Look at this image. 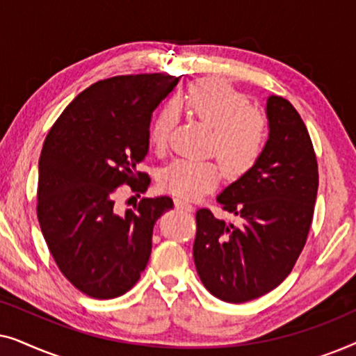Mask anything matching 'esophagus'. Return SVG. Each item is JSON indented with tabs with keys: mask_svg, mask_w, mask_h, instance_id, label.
I'll return each mask as SVG.
<instances>
[{
	"mask_svg": "<svg viewBox=\"0 0 356 356\" xmlns=\"http://www.w3.org/2000/svg\"><path fill=\"white\" fill-rule=\"evenodd\" d=\"M175 206H177V209H179V211H186V212L193 211L191 204H189L188 201H184V199H175Z\"/></svg>",
	"mask_w": 356,
	"mask_h": 356,
	"instance_id": "1",
	"label": "esophagus"
}]
</instances>
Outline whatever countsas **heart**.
I'll use <instances>...</instances> for the list:
<instances>
[{
  "mask_svg": "<svg viewBox=\"0 0 356 356\" xmlns=\"http://www.w3.org/2000/svg\"><path fill=\"white\" fill-rule=\"evenodd\" d=\"M189 113L212 128L209 150L217 154L228 173L241 175L261 157L267 138V124L259 111L252 110L250 100L225 82L199 81L183 97ZM175 123L172 105L163 106L150 126V143L157 149L168 144ZM222 178V165L217 160L177 159L160 172V186L183 199L207 193Z\"/></svg>",
  "mask_w": 356,
  "mask_h": 356,
  "instance_id": "obj_1",
  "label": "heart"
}]
</instances>
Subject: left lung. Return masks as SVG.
<instances>
[{"label":"left lung","instance_id":"8db88e82","mask_svg":"<svg viewBox=\"0 0 356 356\" xmlns=\"http://www.w3.org/2000/svg\"><path fill=\"white\" fill-rule=\"evenodd\" d=\"M269 139L257 162L217 196L240 227L196 212L193 256L199 279L218 300L245 303L279 286L303 251L318 196V162L308 129L284 97L266 106Z\"/></svg>","mask_w":356,"mask_h":356}]
</instances>
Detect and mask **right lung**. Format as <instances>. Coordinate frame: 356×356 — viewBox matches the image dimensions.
<instances>
[{
    "label": "right lung",
    "instance_id": "add662e5",
    "mask_svg": "<svg viewBox=\"0 0 356 356\" xmlns=\"http://www.w3.org/2000/svg\"><path fill=\"white\" fill-rule=\"evenodd\" d=\"M178 84L168 74L115 76L82 90L51 126L38 160L37 217L61 274L97 300L126 293L152 251V230L173 209L168 196L115 211L121 184L147 191L136 170L149 152L150 118Z\"/></svg>",
    "mask_w": 356,
    "mask_h": 356
}]
</instances>
